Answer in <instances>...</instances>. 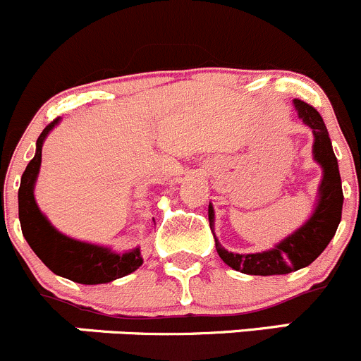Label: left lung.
<instances>
[{"label":"left lung","instance_id":"1","mask_svg":"<svg viewBox=\"0 0 361 361\" xmlns=\"http://www.w3.org/2000/svg\"><path fill=\"white\" fill-rule=\"evenodd\" d=\"M295 107L298 111V116L303 123L309 125L314 132V159L323 166V181L319 187V201L317 208L310 220L303 227H300L295 234L286 238L284 241L277 245L271 250L259 252V254H233L227 252L219 241L215 240L216 252L220 259L247 275H286L296 271L300 268H305L310 262L316 261L321 252L328 247L331 238L337 233V227L342 219V194L341 173H338L337 157L331 149L328 130L324 127V121L316 107L303 100L295 99ZM209 227L213 224V208L209 204L208 209Z\"/></svg>","mask_w":361,"mask_h":361}]
</instances>
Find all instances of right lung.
<instances>
[{
	"label": "right lung",
	"mask_w": 361,
	"mask_h": 361,
	"mask_svg": "<svg viewBox=\"0 0 361 361\" xmlns=\"http://www.w3.org/2000/svg\"><path fill=\"white\" fill-rule=\"evenodd\" d=\"M58 118L44 128L37 139V153L27 164L19 187V220L24 238L52 274L77 284H106L132 274L142 264L141 252L114 254L109 248L82 243L63 236L47 222L33 197V185L42 162V145Z\"/></svg>",
	"instance_id": "add662e5"
}]
</instances>
